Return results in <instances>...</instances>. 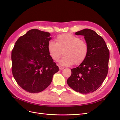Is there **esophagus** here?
I'll use <instances>...</instances> for the list:
<instances>
[{
	"mask_svg": "<svg viewBox=\"0 0 120 120\" xmlns=\"http://www.w3.org/2000/svg\"><path fill=\"white\" fill-rule=\"evenodd\" d=\"M59 69H60V70H63V69L64 68V67H61V66H59Z\"/></svg>",
	"mask_w": 120,
	"mask_h": 120,
	"instance_id": "obj_1",
	"label": "esophagus"
}]
</instances>
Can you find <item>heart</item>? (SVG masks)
Wrapping results in <instances>:
<instances>
[{
    "label": "heart",
    "mask_w": 120,
    "mask_h": 120,
    "mask_svg": "<svg viewBox=\"0 0 120 120\" xmlns=\"http://www.w3.org/2000/svg\"><path fill=\"white\" fill-rule=\"evenodd\" d=\"M56 43L49 41L48 49L50 56L54 61H59L63 55L64 56L60 61V64L70 66L74 64L79 65L83 62L88 56L89 47L87 43L79 37L66 33L60 34L56 38Z\"/></svg>",
    "instance_id": "obj_1"
}]
</instances>
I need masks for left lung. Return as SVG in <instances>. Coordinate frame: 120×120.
I'll use <instances>...</instances> for the list:
<instances>
[{
  "instance_id": "8db88e82",
  "label": "left lung",
  "mask_w": 120,
  "mask_h": 120,
  "mask_svg": "<svg viewBox=\"0 0 120 120\" xmlns=\"http://www.w3.org/2000/svg\"><path fill=\"white\" fill-rule=\"evenodd\" d=\"M75 34L84 36L89 52L83 63L71 69V75L67 83L77 92L93 93L100 88L107 75L109 50L104 39L95 31L86 28Z\"/></svg>"
}]
</instances>
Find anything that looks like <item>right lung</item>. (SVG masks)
I'll return each instance as SVG.
<instances>
[{"label": "right lung", "instance_id": "obj_1", "mask_svg": "<svg viewBox=\"0 0 120 120\" xmlns=\"http://www.w3.org/2000/svg\"><path fill=\"white\" fill-rule=\"evenodd\" d=\"M50 36L49 32L32 29L17 39L12 50L13 76L18 85L29 93L45 90L59 71L48 52Z\"/></svg>", "mask_w": 120, "mask_h": 120}]
</instances>
